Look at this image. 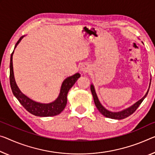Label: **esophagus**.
Listing matches in <instances>:
<instances>
[{"label": "esophagus", "mask_w": 155, "mask_h": 155, "mask_svg": "<svg viewBox=\"0 0 155 155\" xmlns=\"http://www.w3.org/2000/svg\"><path fill=\"white\" fill-rule=\"evenodd\" d=\"M89 65H87V64H82V65L80 66V71L84 73H87L88 71H89Z\"/></svg>", "instance_id": "esophagus-1"}]
</instances>
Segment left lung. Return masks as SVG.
Returning a JSON list of instances; mask_svg holds the SVG:
<instances>
[{
    "label": "left lung",
    "mask_w": 155,
    "mask_h": 155,
    "mask_svg": "<svg viewBox=\"0 0 155 155\" xmlns=\"http://www.w3.org/2000/svg\"><path fill=\"white\" fill-rule=\"evenodd\" d=\"M91 91L92 93L93 97H94L95 104H96L97 109H98V111L102 114V115L104 116L107 118L120 120V119L125 118L128 117V116H130V115H132V114L134 113L136 110H137V108L139 107L140 104H141L143 101L145 99V97H146V96L147 95V93H148V91H149V89L147 90L146 94L143 97H142L140 101L136 102L134 104H133V105L132 107H130L126 109L123 111H120V112H111V111L107 110V109L102 105V104H101V102H100V101H98V98H97V97L96 93V91H95L94 87L93 85L91 86Z\"/></svg>",
    "instance_id": "8db88e82"
}]
</instances>
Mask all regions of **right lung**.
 Instances as JSON below:
<instances>
[{
    "label": "right lung",
    "mask_w": 155,
    "mask_h": 155,
    "mask_svg": "<svg viewBox=\"0 0 155 155\" xmlns=\"http://www.w3.org/2000/svg\"><path fill=\"white\" fill-rule=\"evenodd\" d=\"M24 36L21 37L18 41L16 42L15 47L18 44ZM13 53L11 54L10 58V65H9V82H10L11 89L14 96H15L23 107H24L28 112L33 114L35 116H41V117H48V116H53L58 115L65 108L66 102H67V94L69 89L73 87L78 78L80 77L79 73H76L74 75L71 76L66 78L64 81L61 85L60 94L57 98L56 101L49 104H42L39 102H35L25 96L23 93L18 89L16 84L15 80L14 77L13 65H12V55Z\"/></svg>",
    "instance_id": "1"
}]
</instances>
